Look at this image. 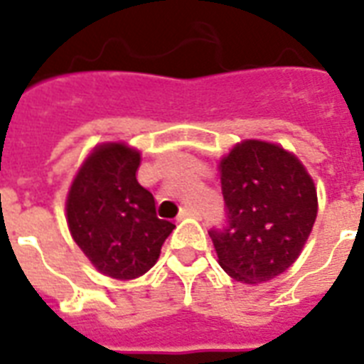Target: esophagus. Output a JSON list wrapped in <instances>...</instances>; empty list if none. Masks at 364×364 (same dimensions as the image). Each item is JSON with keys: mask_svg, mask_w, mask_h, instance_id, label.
Segmentation results:
<instances>
[{"mask_svg": "<svg viewBox=\"0 0 364 364\" xmlns=\"http://www.w3.org/2000/svg\"><path fill=\"white\" fill-rule=\"evenodd\" d=\"M198 215L200 213L196 208H183L181 213H179V217H177V219L181 221V219H187V217H198Z\"/></svg>", "mask_w": 364, "mask_h": 364, "instance_id": "1", "label": "esophagus"}]
</instances>
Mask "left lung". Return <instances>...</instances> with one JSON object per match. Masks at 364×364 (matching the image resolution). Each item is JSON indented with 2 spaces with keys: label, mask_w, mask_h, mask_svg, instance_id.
<instances>
[{
  "label": "left lung",
  "mask_w": 364,
  "mask_h": 364,
  "mask_svg": "<svg viewBox=\"0 0 364 364\" xmlns=\"http://www.w3.org/2000/svg\"><path fill=\"white\" fill-rule=\"evenodd\" d=\"M227 221L211 228L219 264L242 283L270 282L299 259L317 217L311 177L274 143H238L221 160Z\"/></svg>",
  "instance_id": "left-lung-1"
}]
</instances>
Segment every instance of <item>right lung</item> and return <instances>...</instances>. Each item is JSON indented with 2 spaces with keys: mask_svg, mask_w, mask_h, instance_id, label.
<instances>
[{
  "mask_svg": "<svg viewBox=\"0 0 364 364\" xmlns=\"http://www.w3.org/2000/svg\"><path fill=\"white\" fill-rule=\"evenodd\" d=\"M139 153L124 143L92 151L73 179L65 211L75 243L102 274L143 276L176 225L156 215L153 194L137 183Z\"/></svg>",
  "mask_w": 364,
  "mask_h": 364,
  "instance_id": "add662e5",
  "label": "right lung"
}]
</instances>
